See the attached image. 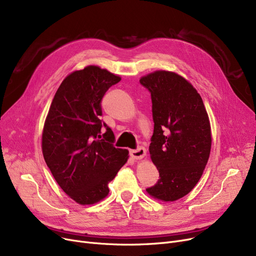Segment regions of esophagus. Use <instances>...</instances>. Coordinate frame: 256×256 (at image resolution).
<instances>
[{"label":"esophagus","mask_w":256,"mask_h":256,"mask_svg":"<svg viewBox=\"0 0 256 256\" xmlns=\"http://www.w3.org/2000/svg\"><path fill=\"white\" fill-rule=\"evenodd\" d=\"M130 156L135 160H142L146 156V150L144 147H138L137 150H130Z\"/></svg>","instance_id":"esophagus-1"}]
</instances>
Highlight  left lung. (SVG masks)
Instances as JSON below:
<instances>
[{"label": "left lung", "instance_id": "obj_1", "mask_svg": "<svg viewBox=\"0 0 256 256\" xmlns=\"http://www.w3.org/2000/svg\"><path fill=\"white\" fill-rule=\"evenodd\" d=\"M140 83L152 94L154 128L150 154L160 173L146 192L165 202L176 201L193 190L208 164L210 118L200 94L178 74L156 70Z\"/></svg>", "mask_w": 256, "mask_h": 256}]
</instances>
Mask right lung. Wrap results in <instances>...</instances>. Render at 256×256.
Wrapping results in <instances>:
<instances>
[{"label": "right lung", "instance_id": "1", "mask_svg": "<svg viewBox=\"0 0 256 256\" xmlns=\"http://www.w3.org/2000/svg\"><path fill=\"white\" fill-rule=\"evenodd\" d=\"M121 78L96 65L67 76L50 104L42 130L46 163L61 189L76 204L100 202L128 158V150L116 148L115 137L104 124L102 139L100 102Z\"/></svg>", "mask_w": 256, "mask_h": 256}]
</instances>
